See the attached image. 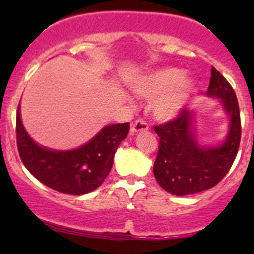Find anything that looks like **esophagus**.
Returning <instances> with one entry per match:
<instances>
[{"label": "esophagus", "instance_id": "34e87169", "mask_svg": "<svg viewBox=\"0 0 254 254\" xmlns=\"http://www.w3.org/2000/svg\"><path fill=\"white\" fill-rule=\"evenodd\" d=\"M148 124L143 121H137L136 123H133L132 127L130 129L131 135H135L137 132H141V131H147L148 130Z\"/></svg>", "mask_w": 254, "mask_h": 254}]
</instances>
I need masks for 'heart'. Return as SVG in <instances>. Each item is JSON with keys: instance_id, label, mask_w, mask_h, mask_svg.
I'll use <instances>...</instances> for the list:
<instances>
[{"instance_id": "b5f03b06", "label": "heart", "mask_w": 254, "mask_h": 254, "mask_svg": "<svg viewBox=\"0 0 254 254\" xmlns=\"http://www.w3.org/2000/svg\"><path fill=\"white\" fill-rule=\"evenodd\" d=\"M130 88L141 98L151 99L150 113L154 118L168 122L179 117L197 89V82L179 68L157 69L131 81Z\"/></svg>"}]
</instances>
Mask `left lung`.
I'll use <instances>...</instances> for the list:
<instances>
[{
    "label": "left lung",
    "mask_w": 254,
    "mask_h": 254,
    "mask_svg": "<svg viewBox=\"0 0 254 254\" xmlns=\"http://www.w3.org/2000/svg\"><path fill=\"white\" fill-rule=\"evenodd\" d=\"M206 97L217 99L228 118L227 133L218 143H204L197 136V113L184 110L177 119L154 127L160 137L154 176L176 196L197 193L214 188L228 173L241 138L240 111L234 89L211 66Z\"/></svg>",
    "instance_id": "left-lung-1"
}]
</instances>
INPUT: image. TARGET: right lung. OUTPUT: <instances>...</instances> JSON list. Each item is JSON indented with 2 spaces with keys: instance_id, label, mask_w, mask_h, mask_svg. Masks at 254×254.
Returning <instances> with one entry per match:
<instances>
[{
  "instance_id": "obj_1",
  "label": "right lung",
  "mask_w": 254,
  "mask_h": 254,
  "mask_svg": "<svg viewBox=\"0 0 254 254\" xmlns=\"http://www.w3.org/2000/svg\"><path fill=\"white\" fill-rule=\"evenodd\" d=\"M130 124L105 125L88 142L68 150L38 144L26 131L20 104L16 113V143L22 164L44 185L68 194L97 190L109 176L116 150L129 132Z\"/></svg>"
}]
</instances>
